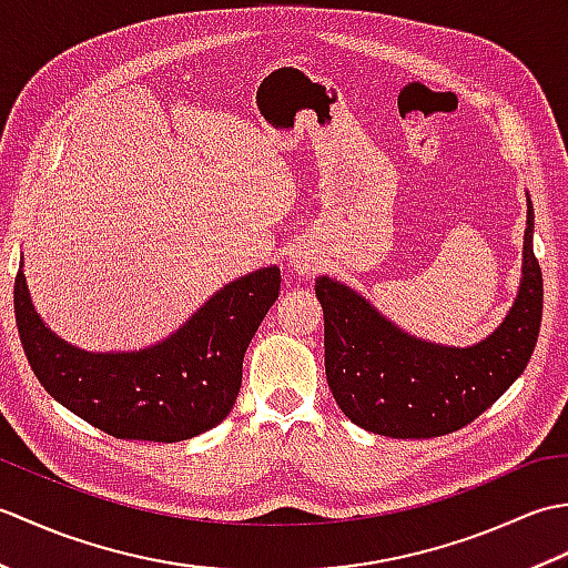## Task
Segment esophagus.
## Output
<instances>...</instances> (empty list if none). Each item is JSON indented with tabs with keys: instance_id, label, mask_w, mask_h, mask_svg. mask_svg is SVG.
<instances>
[{
	"instance_id": "34e87169",
	"label": "esophagus",
	"mask_w": 568,
	"mask_h": 568,
	"mask_svg": "<svg viewBox=\"0 0 568 568\" xmlns=\"http://www.w3.org/2000/svg\"><path fill=\"white\" fill-rule=\"evenodd\" d=\"M291 265H293L295 273L310 275L312 271H315L317 258H315V253H312L310 248H295L293 256H291Z\"/></svg>"
}]
</instances>
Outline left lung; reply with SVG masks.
I'll use <instances>...</instances> for the list:
<instances>
[{
	"label": "left lung",
	"mask_w": 568,
	"mask_h": 568,
	"mask_svg": "<svg viewBox=\"0 0 568 568\" xmlns=\"http://www.w3.org/2000/svg\"><path fill=\"white\" fill-rule=\"evenodd\" d=\"M532 234L535 212L527 195L520 291L500 327L466 348L415 339L364 295L327 275L317 277L324 368L342 413L393 439L442 437L486 413L523 376L539 336L545 287Z\"/></svg>",
	"instance_id": "1"
}]
</instances>
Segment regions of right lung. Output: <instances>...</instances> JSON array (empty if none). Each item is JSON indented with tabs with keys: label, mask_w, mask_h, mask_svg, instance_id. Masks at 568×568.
Segmentation results:
<instances>
[{
	"label": "right lung",
	"mask_w": 568,
	"mask_h": 568,
	"mask_svg": "<svg viewBox=\"0 0 568 568\" xmlns=\"http://www.w3.org/2000/svg\"><path fill=\"white\" fill-rule=\"evenodd\" d=\"M277 291L281 268H261L216 291L168 339L141 352L92 354L45 327L21 261L14 312L23 354L48 395L116 439L171 444L232 413L244 354Z\"/></svg>",
	"instance_id": "1"
}]
</instances>
